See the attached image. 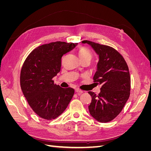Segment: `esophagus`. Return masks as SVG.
<instances>
[{
  "mask_svg": "<svg viewBox=\"0 0 151 151\" xmlns=\"http://www.w3.org/2000/svg\"><path fill=\"white\" fill-rule=\"evenodd\" d=\"M75 91H76V93H77V94H79V95H80L81 94H82V93H83V91H82V90H81V89H78V88L76 89H75Z\"/></svg>",
  "mask_w": 151,
  "mask_h": 151,
  "instance_id": "esophagus-1",
  "label": "esophagus"
}]
</instances>
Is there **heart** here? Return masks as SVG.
<instances>
[{
  "label": "heart",
  "mask_w": 151,
  "mask_h": 151,
  "mask_svg": "<svg viewBox=\"0 0 151 151\" xmlns=\"http://www.w3.org/2000/svg\"><path fill=\"white\" fill-rule=\"evenodd\" d=\"M78 55L80 59L83 58H89L91 59L92 57V53L90 50L86 47H82L79 49L78 52Z\"/></svg>",
  "instance_id": "1"
}]
</instances>
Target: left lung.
I'll return each instance as SVG.
<instances>
[{"label":"left lung","mask_w":151,"mask_h":151,"mask_svg":"<svg viewBox=\"0 0 151 151\" xmlns=\"http://www.w3.org/2000/svg\"><path fill=\"white\" fill-rule=\"evenodd\" d=\"M87 43L99 56L94 82L101 85L96 95L89 91L92 101L88 106L90 115L96 120L106 123L122 111L130 96V77L124 58L115 49L88 40Z\"/></svg>","instance_id":"obj_1"}]
</instances>
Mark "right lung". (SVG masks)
Returning <instances> with one entry per match:
<instances>
[{
	"instance_id": "add662e5",
	"label": "right lung",
	"mask_w": 151,
	"mask_h": 151,
	"mask_svg": "<svg viewBox=\"0 0 151 151\" xmlns=\"http://www.w3.org/2000/svg\"><path fill=\"white\" fill-rule=\"evenodd\" d=\"M77 43L57 42L43 45L32 51L24 61L20 76L22 93L32 109L43 119L51 120L65 110L74 94L52 80L60 71L61 58Z\"/></svg>"
}]
</instances>
